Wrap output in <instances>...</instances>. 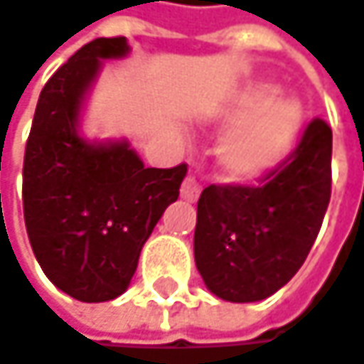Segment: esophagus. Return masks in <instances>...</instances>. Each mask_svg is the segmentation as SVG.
<instances>
[{
	"instance_id": "obj_1",
	"label": "esophagus",
	"mask_w": 364,
	"mask_h": 364,
	"mask_svg": "<svg viewBox=\"0 0 364 364\" xmlns=\"http://www.w3.org/2000/svg\"><path fill=\"white\" fill-rule=\"evenodd\" d=\"M198 193H200V186L196 184V180L193 176H188V178L184 180L182 188H180V196H182L184 200H188V203H195L196 198H198Z\"/></svg>"
}]
</instances>
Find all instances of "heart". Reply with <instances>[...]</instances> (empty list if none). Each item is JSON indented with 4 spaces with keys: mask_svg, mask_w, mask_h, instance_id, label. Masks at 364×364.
<instances>
[{
    "mask_svg": "<svg viewBox=\"0 0 364 364\" xmlns=\"http://www.w3.org/2000/svg\"><path fill=\"white\" fill-rule=\"evenodd\" d=\"M282 89L252 80L209 116V128L232 132L220 146L218 168L230 184H255L279 168L299 141L304 109Z\"/></svg>",
    "mask_w": 364,
    "mask_h": 364,
    "instance_id": "b5f03b06",
    "label": "heart"
}]
</instances>
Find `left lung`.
Returning <instances> with one entry per match:
<instances>
[{
    "mask_svg": "<svg viewBox=\"0 0 364 364\" xmlns=\"http://www.w3.org/2000/svg\"><path fill=\"white\" fill-rule=\"evenodd\" d=\"M331 195V128L313 119L290 164L263 186H207L196 205L195 263L207 290L259 302L284 288L313 247Z\"/></svg>",
    "mask_w": 364,
    "mask_h": 364,
    "instance_id": "left-lung-1",
    "label": "left lung"
}]
</instances>
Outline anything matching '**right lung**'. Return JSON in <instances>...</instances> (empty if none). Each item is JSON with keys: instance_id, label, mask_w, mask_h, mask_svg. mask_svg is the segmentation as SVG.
<instances>
[{"instance_id": "obj_1", "label": "right lung", "mask_w": 364, "mask_h": 364, "mask_svg": "<svg viewBox=\"0 0 364 364\" xmlns=\"http://www.w3.org/2000/svg\"><path fill=\"white\" fill-rule=\"evenodd\" d=\"M124 37L80 47L43 87L24 153L22 203L33 252L49 282L80 302L117 299L186 166L144 168L126 139H89L82 117L105 60Z\"/></svg>"}]
</instances>
